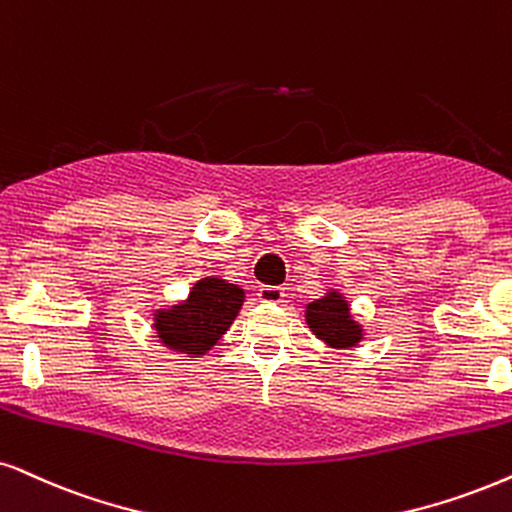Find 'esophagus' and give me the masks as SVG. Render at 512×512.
I'll return each instance as SVG.
<instances>
[{
	"mask_svg": "<svg viewBox=\"0 0 512 512\" xmlns=\"http://www.w3.org/2000/svg\"><path fill=\"white\" fill-rule=\"evenodd\" d=\"M257 297H260V302L276 304V302H283L286 290H283L281 286H262L260 290H257Z\"/></svg>",
	"mask_w": 512,
	"mask_h": 512,
	"instance_id": "34e87169",
	"label": "esophagus"
}]
</instances>
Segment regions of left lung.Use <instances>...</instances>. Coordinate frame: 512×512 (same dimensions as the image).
I'll list each match as a JSON object with an SVG mask.
<instances>
[{"instance_id":"obj_1","label":"left lung","mask_w":512,"mask_h":512,"mask_svg":"<svg viewBox=\"0 0 512 512\" xmlns=\"http://www.w3.org/2000/svg\"><path fill=\"white\" fill-rule=\"evenodd\" d=\"M307 323L316 338L331 347H354L361 340V328L349 319V307L338 293H328L307 307Z\"/></svg>"}]
</instances>
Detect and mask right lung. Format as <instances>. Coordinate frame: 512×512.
<instances>
[{"mask_svg":"<svg viewBox=\"0 0 512 512\" xmlns=\"http://www.w3.org/2000/svg\"><path fill=\"white\" fill-rule=\"evenodd\" d=\"M243 300V290L234 283L203 278L193 286L189 300L155 314L158 338L177 352L203 354L234 323Z\"/></svg>","mask_w":512,"mask_h":512,"instance_id":"obj_1","label":"right lung"}]
</instances>
